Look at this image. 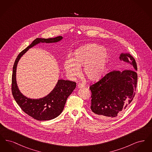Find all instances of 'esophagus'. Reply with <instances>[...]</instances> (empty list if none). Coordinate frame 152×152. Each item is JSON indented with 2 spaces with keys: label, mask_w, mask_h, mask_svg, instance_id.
Listing matches in <instances>:
<instances>
[{
  "label": "esophagus",
  "mask_w": 152,
  "mask_h": 152,
  "mask_svg": "<svg viewBox=\"0 0 152 152\" xmlns=\"http://www.w3.org/2000/svg\"><path fill=\"white\" fill-rule=\"evenodd\" d=\"M77 86H78L79 88H84L85 87V85L84 84H83V83H79Z\"/></svg>",
  "instance_id": "esophagus-1"
}]
</instances>
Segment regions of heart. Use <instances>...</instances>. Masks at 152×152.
I'll list each match as a JSON object with an SVG mask.
<instances>
[{"instance_id": "obj_1", "label": "heart", "mask_w": 152, "mask_h": 152, "mask_svg": "<svg viewBox=\"0 0 152 152\" xmlns=\"http://www.w3.org/2000/svg\"><path fill=\"white\" fill-rule=\"evenodd\" d=\"M108 56V52L105 47L89 44L75 51L72 59L66 58L64 68L68 76L74 77L79 75L80 68L83 67L84 74L88 79L98 80L106 71Z\"/></svg>"}]
</instances>
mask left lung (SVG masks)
<instances>
[{
  "label": "left lung",
  "mask_w": 152,
  "mask_h": 152,
  "mask_svg": "<svg viewBox=\"0 0 152 152\" xmlns=\"http://www.w3.org/2000/svg\"><path fill=\"white\" fill-rule=\"evenodd\" d=\"M120 60L137 71L135 59L129 53H121ZM137 83L135 70L113 71L89 87L92 92L91 108L99 117L115 118L123 113L133 100Z\"/></svg>",
  "instance_id": "obj_1"
}]
</instances>
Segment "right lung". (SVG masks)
<instances>
[{
	"instance_id": "add662e5",
	"label": "right lung",
	"mask_w": 152,
	"mask_h": 152,
	"mask_svg": "<svg viewBox=\"0 0 152 152\" xmlns=\"http://www.w3.org/2000/svg\"><path fill=\"white\" fill-rule=\"evenodd\" d=\"M63 39L60 36L49 39L37 38L33 42L18 55L13 66L12 76V94L17 104L26 114L39 121L53 119L63 112L67 98L75 89L76 83L69 80H58L57 84L51 93L39 99H31L26 97L18 89L16 81V66L22 56L37 44L42 43H56Z\"/></svg>"
}]
</instances>
